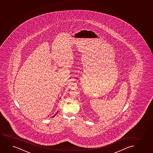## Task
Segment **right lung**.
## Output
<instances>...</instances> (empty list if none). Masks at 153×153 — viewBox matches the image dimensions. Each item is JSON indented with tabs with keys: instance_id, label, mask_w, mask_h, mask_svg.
<instances>
[{
	"instance_id": "right-lung-1",
	"label": "right lung",
	"mask_w": 153,
	"mask_h": 153,
	"mask_svg": "<svg viewBox=\"0 0 153 153\" xmlns=\"http://www.w3.org/2000/svg\"><path fill=\"white\" fill-rule=\"evenodd\" d=\"M57 113H58V112H57ZM56 114H57V113H56ZM55 115H56V114H55V115H53V117H55Z\"/></svg>"
}]
</instances>
